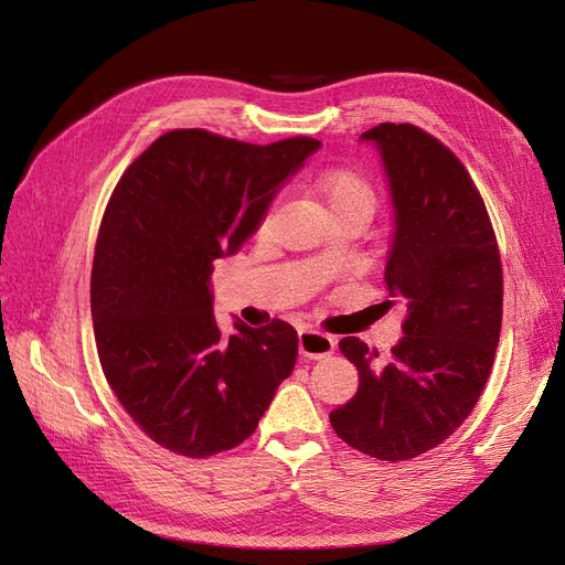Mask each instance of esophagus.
I'll return each mask as SVG.
<instances>
[{
	"label": "esophagus",
	"instance_id": "1",
	"mask_svg": "<svg viewBox=\"0 0 565 565\" xmlns=\"http://www.w3.org/2000/svg\"><path fill=\"white\" fill-rule=\"evenodd\" d=\"M334 351V339L322 334L318 330H301L299 332V353L311 361H320V358L330 355Z\"/></svg>",
	"mask_w": 565,
	"mask_h": 565
}]
</instances>
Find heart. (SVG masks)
<instances>
[{
    "mask_svg": "<svg viewBox=\"0 0 565 565\" xmlns=\"http://www.w3.org/2000/svg\"><path fill=\"white\" fill-rule=\"evenodd\" d=\"M313 191L318 198L328 204L332 216H358L367 221L377 207V191L374 185L363 177L353 172V169H330L322 172L313 181Z\"/></svg>",
    "mask_w": 565,
    "mask_h": 565,
    "instance_id": "1",
    "label": "heart"
}]
</instances>
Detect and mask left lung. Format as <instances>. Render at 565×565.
I'll return each mask as SVG.
<instances>
[{"label": "left lung", "mask_w": 565, "mask_h": 565, "mask_svg": "<svg viewBox=\"0 0 565 565\" xmlns=\"http://www.w3.org/2000/svg\"><path fill=\"white\" fill-rule=\"evenodd\" d=\"M361 141L377 148L388 181L384 282L407 311L405 337L388 363L358 337L339 341L361 384L330 422L351 448L401 461L455 434L481 396L502 328V262L483 198L438 139L384 122Z\"/></svg>", "instance_id": "obj_1"}]
</instances>
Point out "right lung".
I'll use <instances>...</instances> for the list:
<instances>
[{"mask_svg":"<svg viewBox=\"0 0 565 565\" xmlns=\"http://www.w3.org/2000/svg\"><path fill=\"white\" fill-rule=\"evenodd\" d=\"M318 148L309 136L252 146L177 129L115 185L92 268L96 349L117 401L158 446L183 457L241 446L292 374V324L235 320L224 337L210 276Z\"/></svg>","mask_w":565,"mask_h":565,"instance_id":"obj_1","label":"right lung"}]
</instances>
